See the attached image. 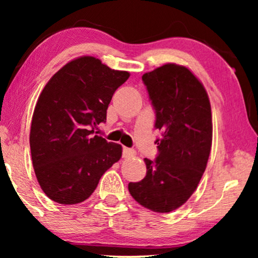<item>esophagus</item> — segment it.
Segmentation results:
<instances>
[{
  "mask_svg": "<svg viewBox=\"0 0 258 258\" xmlns=\"http://www.w3.org/2000/svg\"><path fill=\"white\" fill-rule=\"evenodd\" d=\"M135 150L134 149H130V148H126L124 147L123 148V157L124 158H132L135 156Z\"/></svg>",
  "mask_w": 258,
  "mask_h": 258,
  "instance_id": "34e87169",
  "label": "esophagus"
}]
</instances>
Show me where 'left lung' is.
I'll return each mask as SVG.
<instances>
[{
    "mask_svg": "<svg viewBox=\"0 0 258 258\" xmlns=\"http://www.w3.org/2000/svg\"><path fill=\"white\" fill-rule=\"evenodd\" d=\"M156 114V160L144 158L147 175L128 185L141 206L170 213L195 191L207 168L213 142L208 94L200 80L183 66L168 63L142 76Z\"/></svg>",
    "mask_w": 258,
    "mask_h": 258,
    "instance_id": "left-lung-1",
    "label": "left lung"
}]
</instances>
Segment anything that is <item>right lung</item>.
<instances>
[{"label":"right lung","instance_id":"obj_1","mask_svg":"<svg viewBox=\"0 0 258 258\" xmlns=\"http://www.w3.org/2000/svg\"><path fill=\"white\" fill-rule=\"evenodd\" d=\"M128 72L82 56L62 67L38 97L30 128L35 175L49 199L59 204L86 201L100 178L122 156V147L94 135Z\"/></svg>","mask_w":258,"mask_h":258}]
</instances>
